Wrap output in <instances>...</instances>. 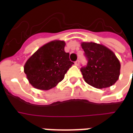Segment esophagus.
I'll return each mask as SVG.
<instances>
[{
	"label": "esophagus",
	"mask_w": 133,
	"mask_h": 133,
	"mask_svg": "<svg viewBox=\"0 0 133 133\" xmlns=\"http://www.w3.org/2000/svg\"><path fill=\"white\" fill-rule=\"evenodd\" d=\"M79 64H80V61L79 60H78V61H76L75 62V65H79Z\"/></svg>",
	"instance_id": "1"
}]
</instances>
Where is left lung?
<instances>
[{
	"instance_id": "left-lung-1",
	"label": "left lung",
	"mask_w": 133,
	"mask_h": 133,
	"mask_svg": "<svg viewBox=\"0 0 133 133\" xmlns=\"http://www.w3.org/2000/svg\"><path fill=\"white\" fill-rule=\"evenodd\" d=\"M82 48L88 60L81 71L87 83L96 88L111 86L118 80L120 63L114 52L103 45L83 43Z\"/></svg>"
}]
</instances>
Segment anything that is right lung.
<instances>
[{
    "label": "right lung",
    "instance_id": "add662e5",
    "mask_svg": "<svg viewBox=\"0 0 133 133\" xmlns=\"http://www.w3.org/2000/svg\"><path fill=\"white\" fill-rule=\"evenodd\" d=\"M65 43L62 41H51L40 48L24 65L28 80L37 89L48 90L64 79L72 66L69 53L64 50Z\"/></svg>",
    "mask_w": 133,
    "mask_h": 133
}]
</instances>
